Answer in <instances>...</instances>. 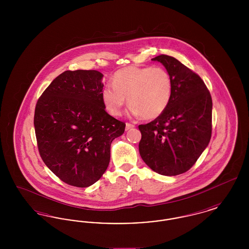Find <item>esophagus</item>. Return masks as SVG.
<instances>
[{
  "mask_svg": "<svg viewBox=\"0 0 249 249\" xmlns=\"http://www.w3.org/2000/svg\"><path fill=\"white\" fill-rule=\"evenodd\" d=\"M135 126L133 125V124H131V123H129V122H127L126 123V130H129L130 129H132V128H134Z\"/></svg>",
  "mask_w": 249,
  "mask_h": 249,
  "instance_id": "esophagus-1",
  "label": "esophagus"
}]
</instances>
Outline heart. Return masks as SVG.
I'll return each mask as SVG.
<instances>
[{"label":"heart","mask_w":249,"mask_h":249,"mask_svg":"<svg viewBox=\"0 0 249 249\" xmlns=\"http://www.w3.org/2000/svg\"><path fill=\"white\" fill-rule=\"evenodd\" d=\"M112 84L102 90V101L115 117L121 115L127 97L132 114L157 119L169 107L174 91L173 79L162 67H125L114 73Z\"/></svg>","instance_id":"heart-1"}]
</instances>
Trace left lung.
Returning a JSON list of instances; mask_svg holds the SVG:
<instances>
[{
  "instance_id": "8db88e82",
  "label": "left lung",
  "mask_w": 249,
  "mask_h": 249,
  "mask_svg": "<svg viewBox=\"0 0 249 249\" xmlns=\"http://www.w3.org/2000/svg\"><path fill=\"white\" fill-rule=\"evenodd\" d=\"M170 73L174 91L165 112L139 125V152L145 164L162 176H178L194 165L212 135V98L200 75L168 55L152 59Z\"/></svg>"
}]
</instances>
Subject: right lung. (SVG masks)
<instances>
[{"mask_svg":"<svg viewBox=\"0 0 249 249\" xmlns=\"http://www.w3.org/2000/svg\"><path fill=\"white\" fill-rule=\"evenodd\" d=\"M103 76L95 70L65 71L36 104L39 154L54 175L72 187L87 188L102 178L111 142L125 130V122L106 111Z\"/></svg>","mask_w":249,"mask_h":249,"instance_id":"add662e5","label":"right lung"}]
</instances>
